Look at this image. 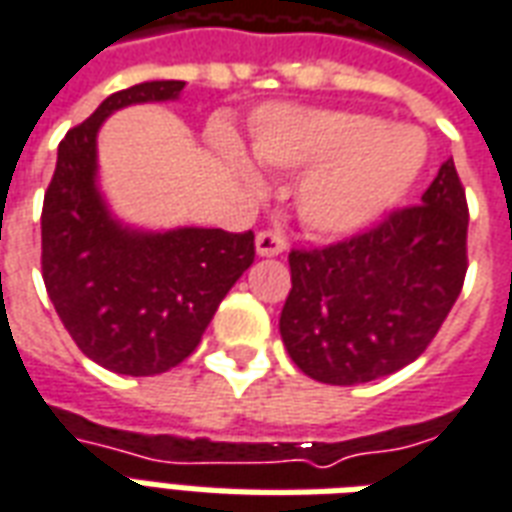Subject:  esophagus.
Segmentation results:
<instances>
[{"instance_id": "obj_1", "label": "esophagus", "mask_w": 512, "mask_h": 512, "mask_svg": "<svg viewBox=\"0 0 512 512\" xmlns=\"http://www.w3.org/2000/svg\"><path fill=\"white\" fill-rule=\"evenodd\" d=\"M255 246H257V255L260 257H274V255H282L285 252V238L274 230H263V233H257L255 238Z\"/></svg>"}]
</instances>
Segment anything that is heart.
Segmentation results:
<instances>
[{
    "instance_id": "heart-1",
    "label": "heart",
    "mask_w": 512,
    "mask_h": 512,
    "mask_svg": "<svg viewBox=\"0 0 512 512\" xmlns=\"http://www.w3.org/2000/svg\"><path fill=\"white\" fill-rule=\"evenodd\" d=\"M224 161L255 186L252 164L230 136L219 139ZM255 156L279 169H310L296 191L304 227L348 235L373 224L408 194L428 158L425 136L411 126H384L354 112L266 109L255 126Z\"/></svg>"
}]
</instances>
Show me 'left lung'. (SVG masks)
<instances>
[{
	"label": "left lung",
	"instance_id": "8db88e82",
	"mask_svg": "<svg viewBox=\"0 0 512 512\" xmlns=\"http://www.w3.org/2000/svg\"><path fill=\"white\" fill-rule=\"evenodd\" d=\"M469 205L447 158L419 205L318 249H290L279 332L321 384L354 386L411 365L461 296Z\"/></svg>",
	"mask_w": 512,
	"mask_h": 512
}]
</instances>
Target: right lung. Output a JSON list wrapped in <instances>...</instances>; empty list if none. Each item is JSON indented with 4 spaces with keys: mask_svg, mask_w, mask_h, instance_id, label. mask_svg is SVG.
<instances>
[{
    "mask_svg": "<svg viewBox=\"0 0 512 512\" xmlns=\"http://www.w3.org/2000/svg\"><path fill=\"white\" fill-rule=\"evenodd\" d=\"M183 82H142L109 95L60 142L40 213V268L73 343L120 376H158L200 345L235 279L255 263V233L183 227L134 233L95 189V136L115 109L172 101Z\"/></svg>",
    "mask_w": 512,
    "mask_h": 512,
    "instance_id": "right-lung-1",
    "label": "right lung"
}]
</instances>
